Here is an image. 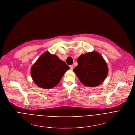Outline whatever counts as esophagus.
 <instances>
[{"label":"esophagus","mask_w":135,"mask_h":135,"mask_svg":"<svg viewBox=\"0 0 135 135\" xmlns=\"http://www.w3.org/2000/svg\"><path fill=\"white\" fill-rule=\"evenodd\" d=\"M70 68L71 70H73V65H70Z\"/></svg>","instance_id":"esophagus-1"}]
</instances>
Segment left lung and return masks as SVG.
Segmentation results:
<instances>
[{
	"label": "left lung",
	"instance_id": "left-lung-1",
	"mask_svg": "<svg viewBox=\"0 0 135 135\" xmlns=\"http://www.w3.org/2000/svg\"><path fill=\"white\" fill-rule=\"evenodd\" d=\"M78 65L73 69L81 83L87 87L100 85L107 77L108 69L106 61L98 52L92 51L80 55Z\"/></svg>",
	"mask_w": 135,
	"mask_h": 135
}]
</instances>
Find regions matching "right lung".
Segmentation results:
<instances>
[{"label":"right lung","mask_w":135,"mask_h":135,"mask_svg":"<svg viewBox=\"0 0 135 135\" xmlns=\"http://www.w3.org/2000/svg\"><path fill=\"white\" fill-rule=\"evenodd\" d=\"M70 68L58 56L47 51L43 54L32 66L31 76L40 87L49 89L56 86Z\"/></svg>","instance_id":"1"}]
</instances>
